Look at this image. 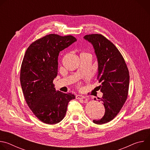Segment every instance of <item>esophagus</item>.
Returning a JSON list of instances; mask_svg holds the SVG:
<instances>
[{"label": "esophagus", "instance_id": "obj_1", "mask_svg": "<svg viewBox=\"0 0 150 150\" xmlns=\"http://www.w3.org/2000/svg\"><path fill=\"white\" fill-rule=\"evenodd\" d=\"M85 96H82V95H76V99H81V98H85Z\"/></svg>", "mask_w": 150, "mask_h": 150}]
</instances>
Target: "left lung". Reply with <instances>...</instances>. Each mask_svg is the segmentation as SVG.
Listing matches in <instances>:
<instances>
[{
    "mask_svg": "<svg viewBox=\"0 0 150 150\" xmlns=\"http://www.w3.org/2000/svg\"><path fill=\"white\" fill-rule=\"evenodd\" d=\"M83 38L92 45L97 59V79L101 82L99 87L103 94L98 101L104 103L105 113L93 122L101 125L113 120L125 103L129 90V71L119 50L103 35L90 34Z\"/></svg>",
    "mask_w": 150,
    "mask_h": 150,
    "instance_id": "obj_1",
    "label": "left lung"
}]
</instances>
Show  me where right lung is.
<instances>
[{"label": "right lung", "mask_w": 150, "mask_h": 150, "mask_svg": "<svg viewBox=\"0 0 150 150\" xmlns=\"http://www.w3.org/2000/svg\"><path fill=\"white\" fill-rule=\"evenodd\" d=\"M76 41L72 35L49 34L28 47L20 73V82L25 101L34 115L49 125L65 117L69 102L74 94L56 91L53 81L56 78L60 52Z\"/></svg>", "instance_id": "add662e5"}]
</instances>
